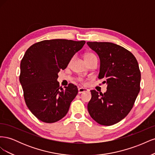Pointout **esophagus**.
Here are the masks:
<instances>
[{"instance_id": "1", "label": "esophagus", "mask_w": 155, "mask_h": 155, "mask_svg": "<svg viewBox=\"0 0 155 155\" xmlns=\"http://www.w3.org/2000/svg\"><path fill=\"white\" fill-rule=\"evenodd\" d=\"M88 90L87 88H83V87H81V88H78V93L79 94H81L83 92H87Z\"/></svg>"}]
</instances>
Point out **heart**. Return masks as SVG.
I'll return each instance as SVG.
<instances>
[{"label":"heart","instance_id":"heart-1","mask_svg":"<svg viewBox=\"0 0 155 155\" xmlns=\"http://www.w3.org/2000/svg\"><path fill=\"white\" fill-rule=\"evenodd\" d=\"M94 56H95V55H94L93 54L88 53V54H87L85 55V58H91V57H94ZM79 81L83 82V79H79Z\"/></svg>","mask_w":155,"mask_h":155}]
</instances>
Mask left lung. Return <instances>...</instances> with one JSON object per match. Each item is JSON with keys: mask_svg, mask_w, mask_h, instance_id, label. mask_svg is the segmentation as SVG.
Wrapping results in <instances>:
<instances>
[{"mask_svg": "<svg viewBox=\"0 0 155 155\" xmlns=\"http://www.w3.org/2000/svg\"><path fill=\"white\" fill-rule=\"evenodd\" d=\"M100 60L98 78L104 79L107 91H91L87 108L91 118L103 125L119 122L129 114L140 90L141 74L134 55L120 45L108 42H87Z\"/></svg>", "mask_w": 155, "mask_h": 155, "instance_id": "8db88e82", "label": "left lung"}]
</instances>
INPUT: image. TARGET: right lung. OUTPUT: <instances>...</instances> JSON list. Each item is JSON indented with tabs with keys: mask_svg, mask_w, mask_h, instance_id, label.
Wrapping results in <instances>:
<instances>
[{
	"mask_svg": "<svg viewBox=\"0 0 155 155\" xmlns=\"http://www.w3.org/2000/svg\"><path fill=\"white\" fill-rule=\"evenodd\" d=\"M85 41L45 40L28 49L21 62L19 81L26 104L37 118L45 123L62 119L78 93L73 84L63 88L57 81Z\"/></svg>",
	"mask_w": 155,
	"mask_h": 155,
	"instance_id": "right-lung-1",
	"label": "right lung"
}]
</instances>
